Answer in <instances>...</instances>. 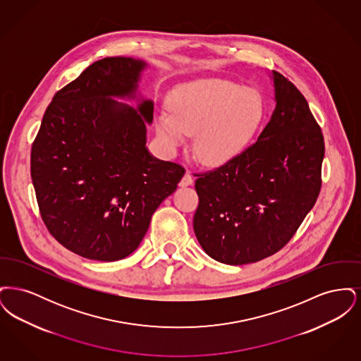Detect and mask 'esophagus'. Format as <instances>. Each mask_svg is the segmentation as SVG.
Masks as SVG:
<instances>
[{"label": "esophagus", "instance_id": "esophagus-1", "mask_svg": "<svg viewBox=\"0 0 361 361\" xmlns=\"http://www.w3.org/2000/svg\"><path fill=\"white\" fill-rule=\"evenodd\" d=\"M192 183H193V178H192V176L187 172L184 176H183V178H181V181H180V184H178V185H180L181 188H185V187L192 185Z\"/></svg>", "mask_w": 361, "mask_h": 361}]
</instances>
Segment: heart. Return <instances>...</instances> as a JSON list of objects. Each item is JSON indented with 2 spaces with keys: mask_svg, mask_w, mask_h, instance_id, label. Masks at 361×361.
I'll list each match as a JSON object with an SVG mask.
<instances>
[{
  "mask_svg": "<svg viewBox=\"0 0 361 361\" xmlns=\"http://www.w3.org/2000/svg\"><path fill=\"white\" fill-rule=\"evenodd\" d=\"M264 116L256 90L222 78H204L178 87L168 114L157 118V133L166 147L193 135V153L207 166H224L250 145Z\"/></svg>",
  "mask_w": 361,
  "mask_h": 361,
  "instance_id": "obj_1",
  "label": "heart"
}]
</instances>
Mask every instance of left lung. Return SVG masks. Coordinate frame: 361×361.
Wrapping results in <instances>:
<instances>
[{
    "label": "left lung",
    "mask_w": 361,
    "mask_h": 361,
    "mask_svg": "<svg viewBox=\"0 0 361 361\" xmlns=\"http://www.w3.org/2000/svg\"><path fill=\"white\" fill-rule=\"evenodd\" d=\"M271 77L275 109L257 142L195 183L196 238L209 257L228 265L257 262L284 247L321 189V128L296 86L277 71Z\"/></svg>",
    "instance_id": "1"
}]
</instances>
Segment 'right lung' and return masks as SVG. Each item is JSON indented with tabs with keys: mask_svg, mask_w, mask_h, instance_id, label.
<instances>
[{
	"mask_svg": "<svg viewBox=\"0 0 361 361\" xmlns=\"http://www.w3.org/2000/svg\"><path fill=\"white\" fill-rule=\"evenodd\" d=\"M146 68L126 56L92 63L56 92L32 145L42 219L55 240L81 257L109 262L130 256L185 173L146 147L154 114V103L137 92Z\"/></svg>",
	"mask_w": 361,
	"mask_h": 361,
	"instance_id": "right-lung-1",
	"label": "right lung"
}]
</instances>
